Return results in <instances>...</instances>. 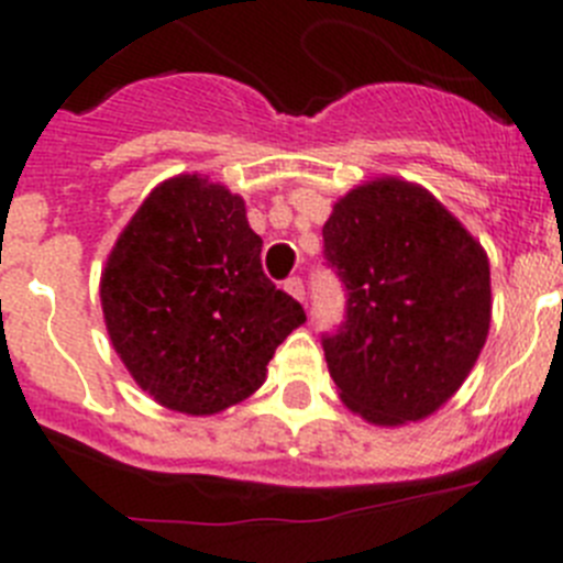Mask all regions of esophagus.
Here are the masks:
<instances>
[{"mask_svg": "<svg viewBox=\"0 0 563 563\" xmlns=\"http://www.w3.org/2000/svg\"><path fill=\"white\" fill-rule=\"evenodd\" d=\"M285 290L290 292L292 298H296V301H303V298H307V290H303V282L298 276H292V278H287L285 282Z\"/></svg>", "mask_w": 563, "mask_h": 563, "instance_id": "esophagus-1", "label": "esophagus"}]
</instances>
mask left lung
I'll return each instance as SVG.
<instances>
[{
  "label": "left lung",
  "instance_id": "8db88e82",
  "mask_svg": "<svg viewBox=\"0 0 563 563\" xmlns=\"http://www.w3.org/2000/svg\"><path fill=\"white\" fill-rule=\"evenodd\" d=\"M323 251L349 296L345 323L323 338L343 405L376 427L432 416L486 345L483 245L435 195L383 175L332 206Z\"/></svg>",
  "mask_w": 563,
  "mask_h": 563
}]
</instances>
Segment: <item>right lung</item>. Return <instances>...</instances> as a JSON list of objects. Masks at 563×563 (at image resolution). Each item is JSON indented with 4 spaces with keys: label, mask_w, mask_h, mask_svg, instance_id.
Instances as JSON below:
<instances>
[{
    "label": "right lung",
    "mask_w": 563,
    "mask_h": 563,
    "mask_svg": "<svg viewBox=\"0 0 563 563\" xmlns=\"http://www.w3.org/2000/svg\"><path fill=\"white\" fill-rule=\"evenodd\" d=\"M245 200L203 175L162 180L100 276L108 338L144 394L214 416L262 388L276 345L307 321L262 273Z\"/></svg>",
    "instance_id": "add662e5"
}]
</instances>
